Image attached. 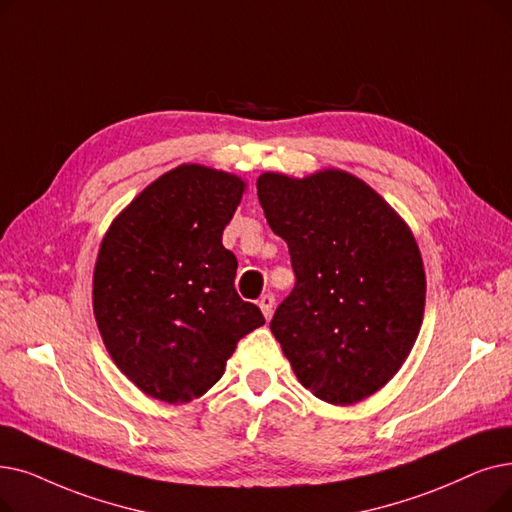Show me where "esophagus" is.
<instances>
[{
	"mask_svg": "<svg viewBox=\"0 0 512 512\" xmlns=\"http://www.w3.org/2000/svg\"><path fill=\"white\" fill-rule=\"evenodd\" d=\"M274 305H276V297L272 293H265L261 299H259V307L263 311L265 318H272L274 314Z\"/></svg>",
	"mask_w": 512,
	"mask_h": 512,
	"instance_id": "1",
	"label": "esophagus"
}]
</instances>
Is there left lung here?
Here are the masks:
<instances>
[{
	"mask_svg": "<svg viewBox=\"0 0 512 512\" xmlns=\"http://www.w3.org/2000/svg\"><path fill=\"white\" fill-rule=\"evenodd\" d=\"M259 203L286 240L295 288L272 335L316 397L351 406L408 358L425 314V268L410 228L358 177L263 173Z\"/></svg>",
	"mask_w": 512,
	"mask_h": 512,
	"instance_id": "1",
	"label": "left lung"
}]
</instances>
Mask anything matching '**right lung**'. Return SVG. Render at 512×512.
<instances>
[{"instance_id":"right-lung-1","label":"right lung","mask_w":512,"mask_h":512,"mask_svg":"<svg viewBox=\"0 0 512 512\" xmlns=\"http://www.w3.org/2000/svg\"><path fill=\"white\" fill-rule=\"evenodd\" d=\"M244 182L182 165L113 221L94 272V314L110 358L146 395L184 404L207 393L238 341L265 324L234 288L221 234Z\"/></svg>"}]
</instances>
